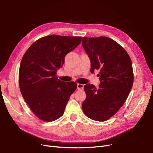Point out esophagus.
Masks as SVG:
<instances>
[{
    "instance_id": "34e87169",
    "label": "esophagus",
    "mask_w": 153,
    "mask_h": 153,
    "mask_svg": "<svg viewBox=\"0 0 153 153\" xmlns=\"http://www.w3.org/2000/svg\"><path fill=\"white\" fill-rule=\"evenodd\" d=\"M77 89L78 90H83L84 89V85L81 84H77Z\"/></svg>"
}]
</instances>
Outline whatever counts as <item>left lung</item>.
<instances>
[{
	"label": "left lung",
	"instance_id": "left-lung-1",
	"mask_svg": "<svg viewBox=\"0 0 153 153\" xmlns=\"http://www.w3.org/2000/svg\"><path fill=\"white\" fill-rule=\"evenodd\" d=\"M82 47L91 61V72L99 70L101 83L84 85L86 98L82 108L91 119L104 121L125 102L134 81L132 62L124 49L107 37L82 38Z\"/></svg>",
	"mask_w": 153,
	"mask_h": 153
}]
</instances>
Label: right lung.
Instances as JSON below:
<instances>
[{"mask_svg":"<svg viewBox=\"0 0 153 153\" xmlns=\"http://www.w3.org/2000/svg\"><path fill=\"white\" fill-rule=\"evenodd\" d=\"M81 41V37L46 36L33 43L22 59L20 90L32 111L44 121H53L62 116L77 88L74 82L58 79L56 72L63 65L65 56Z\"/></svg>","mask_w":153,"mask_h":153,"instance_id":"add662e5","label":"right lung"}]
</instances>
